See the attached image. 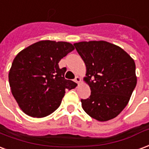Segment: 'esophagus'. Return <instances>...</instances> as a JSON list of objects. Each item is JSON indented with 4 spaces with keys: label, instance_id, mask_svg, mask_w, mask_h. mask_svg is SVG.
<instances>
[{
    "label": "esophagus",
    "instance_id": "1",
    "mask_svg": "<svg viewBox=\"0 0 149 149\" xmlns=\"http://www.w3.org/2000/svg\"><path fill=\"white\" fill-rule=\"evenodd\" d=\"M75 82L76 83H77V84H80V81H81V78L80 77H76V78H75Z\"/></svg>",
    "mask_w": 149,
    "mask_h": 149
}]
</instances>
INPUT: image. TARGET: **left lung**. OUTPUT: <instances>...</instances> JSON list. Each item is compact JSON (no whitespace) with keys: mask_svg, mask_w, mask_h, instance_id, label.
Here are the masks:
<instances>
[{"mask_svg":"<svg viewBox=\"0 0 149 149\" xmlns=\"http://www.w3.org/2000/svg\"><path fill=\"white\" fill-rule=\"evenodd\" d=\"M86 65L84 80L91 95L81 100L84 111L100 122L113 119L123 111L136 84V65L125 50L106 41L73 44Z\"/></svg>","mask_w":149,"mask_h":149,"instance_id":"1","label":"left lung"}]
</instances>
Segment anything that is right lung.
<instances>
[{"instance_id":"obj_1","label":"right lung","mask_w":149,"mask_h":149,"mask_svg":"<svg viewBox=\"0 0 149 149\" xmlns=\"http://www.w3.org/2000/svg\"><path fill=\"white\" fill-rule=\"evenodd\" d=\"M67 42L43 40L25 48L14 58L8 73L12 94L27 115L43 118L59 107L66 89L77 84L65 79L61 58L74 49Z\"/></svg>"}]
</instances>
